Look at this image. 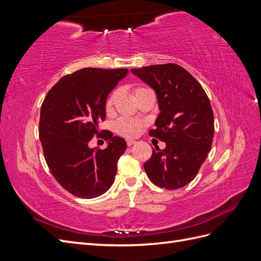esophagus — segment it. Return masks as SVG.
<instances>
[{"instance_id":"obj_1","label":"esophagus","mask_w":261,"mask_h":261,"mask_svg":"<svg viewBox=\"0 0 261 261\" xmlns=\"http://www.w3.org/2000/svg\"><path fill=\"white\" fill-rule=\"evenodd\" d=\"M126 144H127L128 147H130V146H133V145H135L136 141H135V140H132V139H127V140H126Z\"/></svg>"}]
</instances>
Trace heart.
Segmentation results:
<instances>
[{
  "mask_svg": "<svg viewBox=\"0 0 261 261\" xmlns=\"http://www.w3.org/2000/svg\"><path fill=\"white\" fill-rule=\"evenodd\" d=\"M144 89H146V88H144V87H136L135 94ZM115 97H116V92H113L110 94L109 98L107 99V101H106L107 111H110V110L112 109ZM114 128H115L116 133L120 134V135H123L125 137H133V136H136L139 133V130L141 128V124H140V122H138L136 120H133V118L122 117V118H118V120L115 122Z\"/></svg>",
  "mask_w": 261,
  "mask_h": 261,
  "instance_id": "b5f03b06",
  "label": "heart"
}]
</instances>
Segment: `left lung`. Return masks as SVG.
<instances>
[{"mask_svg":"<svg viewBox=\"0 0 261 261\" xmlns=\"http://www.w3.org/2000/svg\"><path fill=\"white\" fill-rule=\"evenodd\" d=\"M155 91L160 114L149 135L164 141L144 168L156 186L177 189L195 178L210 151L215 134L213 112L201 85L179 65L132 68Z\"/></svg>","mask_w":261,"mask_h":261,"instance_id":"left-lung-1","label":"left lung"}]
</instances>
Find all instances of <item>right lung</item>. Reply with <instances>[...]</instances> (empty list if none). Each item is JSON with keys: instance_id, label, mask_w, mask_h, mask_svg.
Listing matches in <instances>:
<instances>
[{"instance_id": "right-lung-1", "label": "right lung", "mask_w": 261, "mask_h": 261, "mask_svg": "<svg viewBox=\"0 0 261 261\" xmlns=\"http://www.w3.org/2000/svg\"><path fill=\"white\" fill-rule=\"evenodd\" d=\"M128 69L87 67L62 77L46 94L40 111L39 138L49 170L68 193L96 198L112 186L126 141L111 132L100 134L108 94ZM97 135L109 140L106 149L89 148Z\"/></svg>"}]
</instances>
